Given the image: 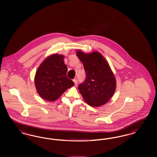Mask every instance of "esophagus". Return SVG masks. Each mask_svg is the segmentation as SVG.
I'll return each mask as SVG.
<instances>
[{
	"label": "esophagus",
	"mask_w": 157,
	"mask_h": 157,
	"mask_svg": "<svg viewBox=\"0 0 157 157\" xmlns=\"http://www.w3.org/2000/svg\"><path fill=\"white\" fill-rule=\"evenodd\" d=\"M74 83H75V85H77V83H78V80H77V79L76 78H75L74 79Z\"/></svg>",
	"instance_id": "34e87169"
}]
</instances>
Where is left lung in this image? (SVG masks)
<instances>
[{
	"label": "left lung",
	"mask_w": 157,
	"mask_h": 157,
	"mask_svg": "<svg viewBox=\"0 0 157 157\" xmlns=\"http://www.w3.org/2000/svg\"><path fill=\"white\" fill-rule=\"evenodd\" d=\"M76 55L86 73L85 81L78 86L83 99L91 106L105 104L116 89V80L108 63L98 52L85 54L78 51Z\"/></svg>",
	"instance_id": "8db88e82"
}]
</instances>
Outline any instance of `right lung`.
<instances>
[{
	"label": "right lung",
	"instance_id": "right-lung-1",
	"mask_svg": "<svg viewBox=\"0 0 157 157\" xmlns=\"http://www.w3.org/2000/svg\"><path fill=\"white\" fill-rule=\"evenodd\" d=\"M67 71L63 55L55 53L46 58L38 67L35 77L39 96L46 101H54L73 86L74 82L67 78Z\"/></svg>",
	"mask_w": 157,
	"mask_h": 157
}]
</instances>
